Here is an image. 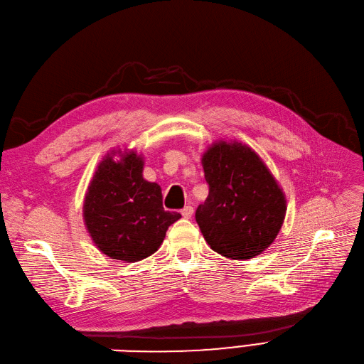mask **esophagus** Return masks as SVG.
Returning a JSON list of instances; mask_svg holds the SVG:
<instances>
[{
    "label": "esophagus",
    "mask_w": 364,
    "mask_h": 364,
    "mask_svg": "<svg viewBox=\"0 0 364 364\" xmlns=\"http://www.w3.org/2000/svg\"><path fill=\"white\" fill-rule=\"evenodd\" d=\"M181 215H183L184 218H191V217L193 215V207H191V205H187V207H184V208L181 210Z\"/></svg>",
    "instance_id": "1"
}]
</instances>
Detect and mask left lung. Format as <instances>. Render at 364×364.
Returning a JSON list of instances; mask_svg holds the SVG:
<instances>
[{"instance_id": "left-lung-1", "label": "left lung", "mask_w": 364, "mask_h": 364, "mask_svg": "<svg viewBox=\"0 0 364 364\" xmlns=\"http://www.w3.org/2000/svg\"><path fill=\"white\" fill-rule=\"evenodd\" d=\"M202 166L210 193L195 217L205 241L233 260L262 255L287 211L286 195L269 168L251 147L223 139L202 154Z\"/></svg>"}]
</instances>
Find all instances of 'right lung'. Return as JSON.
I'll use <instances>...</instances> for the list:
<instances>
[{
  "label": "right lung",
  "mask_w": 364,
  "mask_h": 364,
  "mask_svg": "<svg viewBox=\"0 0 364 364\" xmlns=\"http://www.w3.org/2000/svg\"><path fill=\"white\" fill-rule=\"evenodd\" d=\"M119 154L120 161H114ZM144 161L134 150L112 151L98 165L83 203L92 241L114 260L138 262L159 250L168 228L181 217L165 211L162 188L143 177Z\"/></svg>",
  "instance_id": "1"
}]
</instances>
